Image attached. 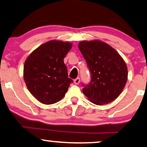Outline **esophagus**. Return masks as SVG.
I'll return each mask as SVG.
<instances>
[{
  "label": "esophagus",
  "instance_id": "1",
  "mask_svg": "<svg viewBox=\"0 0 147 147\" xmlns=\"http://www.w3.org/2000/svg\"><path fill=\"white\" fill-rule=\"evenodd\" d=\"M79 82H80V79H79V77H77V78H76L75 80H74V83H75L76 85H78Z\"/></svg>",
  "mask_w": 147,
  "mask_h": 147
}]
</instances>
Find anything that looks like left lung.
Wrapping results in <instances>:
<instances>
[{
  "instance_id": "8db88e82",
  "label": "left lung",
  "mask_w": 147,
  "mask_h": 147,
  "mask_svg": "<svg viewBox=\"0 0 147 147\" xmlns=\"http://www.w3.org/2000/svg\"><path fill=\"white\" fill-rule=\"evenodd\" d=\"M79 49L91 73L84 94L96 105L114 101L122 92L128 78L126 64L113 48L99 40L82 41Z\"/></svg>"
}]
</instances>
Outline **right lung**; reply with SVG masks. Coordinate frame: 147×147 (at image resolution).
Masks as SVG:
<instances>
[{
    "instance_id": "1",
    "label": "right lung",
    "mask_w": 147,
    "mask_h": 147,
    "mask_svg": "<svg viewBox=\"0 0 147 147\" xmlns=\"http://www.w3.org/2000/svg\"><path fill=\"white\" fill-rule=\"evenodd\" d=\"M72 46L70 42L52 40L35 49L25 60V84L42 104L48 105L60 101L72 82L63 61Z\"/></svg>"
}]
</instances>
